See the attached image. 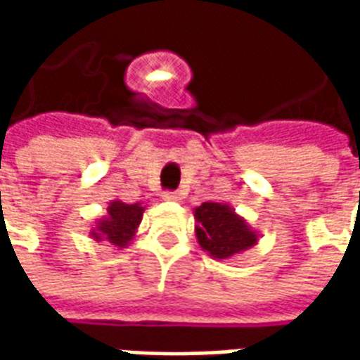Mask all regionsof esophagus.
Listing matches in <instances>:
<instances>
[{
  "label": "esophagus",
  "mask_w": 360,
  "mask_h": 360,
  "mask_svg": "<svg viewBox=\"0 0 360 360\" xmlns=\"http://www.w3.org/2000/svg\"><path fill=\"white\" fill-rule=\"evenodd\" d=\"M162 198H164V200H167V202H179L181 195H179V193H172V191H165L164 195H162Z\"/></svg>",
  "instance_id": "obj_1"
}]
</instances>
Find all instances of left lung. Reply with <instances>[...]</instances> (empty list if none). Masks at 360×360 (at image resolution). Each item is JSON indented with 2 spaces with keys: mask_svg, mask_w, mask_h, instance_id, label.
<instances>
[{
  "mask_svg": "<svg viewBox=\"0 0 360 360\" xmlns=\"http://www.w3.org/2000/svg\"><path fill=\"white\" fill-rule=\"evenodd\" d=\"M195 233L200 249L216 260H229L260 239L249 221L224 202H202L195 210Z\"/></svg>",
  "mask_w": 360,
  "mask_h": 360,
  "instance_id": "left-lung-1",
  "label": "left lung"
}]
</instances>
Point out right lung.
Wrapping results in <instances>:
<instances>
[{
    "instance_id": "1",
    "label": "right lung",
    "mask_w": 360,
    "mask_h": 360,
    "mask_svg": "<svg viewBox=\"0 0 360 360\" xmlns=\"http://www.w3.org/2000/svg\"><path fill=\"white\" fill-rule=\"evenodd\" d=\"M144 210L146 206H142V202L125 204L115 198L108 204L105 216L98 219L96 226L90 229V237L98 243L105 241L117 249H127L141 226Z\"/></svg>"
}]
</instances>
